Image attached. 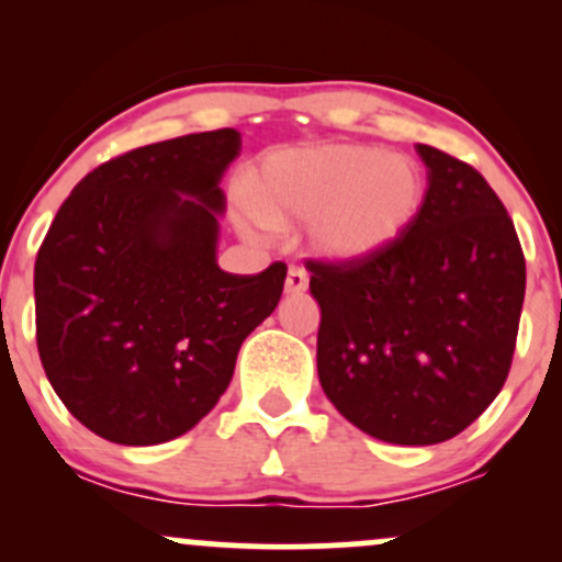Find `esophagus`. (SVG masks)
Segmentation results:
<instances>
[{"label":"esophagus","mask_w":562,"mask_h":562,"mask_svg":"<svg viewBox=\"0 0 562 562\" xmlns=\"http://www.w3.org/2000/svg\"><path fill=\"white\" fill-rule=\"evenodd\" d=\"M306 288H308L306 272H303V269H299V267H290V272L285 277V293L288 295H299Z\"/></svg>","instance_id":"1"}]
</instances>
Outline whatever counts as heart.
Returning <instances> with one entry per match:
<instances>
[{
  "label": "heart",
  "instance_id": "b5f03b06",
  "mask_svg": "<svg viewBox=\"0 0 562 562\" xmlns=\"http://www.w3.org/2000/svg\"><path fill=\"white\" fill-rule=\"evenodd\" d=\"M428 182L417 160L370 145L325 142L263 160L240 214L248 237L263 227L308 224L312 250L327 261H364L402 240L420 216Z\"/></svg>",
  "mask_w": 562,
  "mask_h": 562
}]
</instances>
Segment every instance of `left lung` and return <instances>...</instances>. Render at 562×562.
Here are the masks:
<instances>
[{
  "instance_id": "obj_1",
  "label": "left lung",
  "mask_w": 562,
  "mask_h": 562,
  "mask_svg": "<svg viewBox=\"0 0 562 562\" xmlns=\"http://www.w3.org/2000/svg\"><path fill=\"white\" fill-rule=\"evenodd\" d=\"M417 153L428 195L402 240L364 261H306L322 391L402 447L449 441L494 402L526 295L520 240L486 179L430 145Z\"/></svg>"
}]
</instances>
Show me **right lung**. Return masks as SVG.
Listing matches in <instances>:
<instances>
[{
  "instance_id": "right-lung-1",
  "label": "right lung",
  "mask_w": 562,
  "mask_h": 562,
  "mask_svg": "<svg viewBox=\"0 0 562 562\" xmlns=\"http://www.w3.org/2000/svg\"><path fill=\"white\" fill-rule=\"evenodd\" d=\"M240 132L187 134L97 166L34 267L36 346L70 415L124 447L187 434L227 391L243 340L280 303L288 267L218 269L222 177Z\"/></svg>"
}]
</instances>
